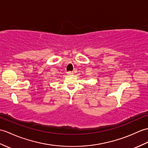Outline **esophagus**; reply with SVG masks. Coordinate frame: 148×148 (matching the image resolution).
Instances as JSON below:
<instances>
[{"mask_svg":"<svg viewBox=\"0 0 148 148\" xmlns=\"http://www.w3.org/2000/svg\"><path fill=\"white\" fill-rule=\"evenodd\" d=\"M67 73L68 75H72V74H73V72H72V71H68Z\"/></svg>","mask_w":148,"mask_h":148,"instance_id":"esophagus-1","label":"esophagus"}]
</instances>
